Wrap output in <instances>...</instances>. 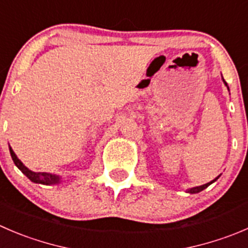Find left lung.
Here are the masks:
<instances>
[{
	"label": "left lung",
	"instance_id": "8db88e82",
	"mask_svg": "<svg viewBox=\"0 0 248 248\" xmlns=\"http://www.w3.org/2000/svg\"><path fill=\"white\" fill-rule=\"evenodd\" d=\"M225 82V81H224ZM225 85H227V83H225ZM218 178V177H217ZM217 178H216V179H217ZM216 179L215 180H212V182H210V183H207V184H203V185H201V186H195V188H191V189H189L188 190V193H190V194H196V193H200V191H202L203 189H206L208 186V185H211L212 184L213 182H216Z\"/></svg>",
	"mask_w": 248,
	"mask_h": 248
}]
</instances>
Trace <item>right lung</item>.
<instances>
[{"mask_svg":"<svg viewBox=\"0 0 248 248\" xmlns=\"http://www.w3.org/2000/svg\"><path fill=\"white\" fill-rule=\"evenodd\" d=\"M9 151H11V156H12V158H13V161H14V163H16V167H18L19 170H20L21 172H23L24 174H25L26 177L31 180V182L38 183V184H46V185L59 183L60 178L58 177V175L49 174V173H45V172H32V170H29L28 167H25V166L23 165V162H21V161L16 157V155L14 154V151L12 150L11 146H9Z\"/></svg>","mask_w":248,"mask_h":248,"instance_id":"obj_1","label":"right lung"}]
</instances>
